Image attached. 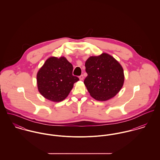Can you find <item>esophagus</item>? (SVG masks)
Masks as SVG:
<instances>
[{"instance_id":"esophagus-1","label":"esophagus","mask_w":160,"mask_h":160,"mask_svg":"<svg viewBox=\"0 0 160 160\" xmlns=\"http://www.w3.org/2000/svg\"><path fill=\"white\" fill-rule=\"evenodd\" d=\"M79 79L81 80V81L84 79V76H83V74H82V75H81V76H79Z\"/></svg>"}]
</instances>
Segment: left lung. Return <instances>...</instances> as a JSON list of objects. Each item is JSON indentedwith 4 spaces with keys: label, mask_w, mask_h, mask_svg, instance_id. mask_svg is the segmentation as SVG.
I'll use <instances>...</instances> for the list:
<instances>
[{
    "label": "left lung",
    "mask_w": 160,
    "mask_h": 160,
    "mask_svg": "<svg viewBox=\"0 0 160 160\" xmlns=\"http://www.w3.org/2000/svg\"><path fill=\"white\" fill-rule=\"evenodd\" d=\"M85 67L88 76L84 83L95 100H109L122 88L124 79L123 69L111 55L103 53L91 57L86 62Z\"/></svg>",
    "instance_id": "1"
}]
</instances>
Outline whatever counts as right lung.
Masks as SVG:
<instances>
[{
    "label": "right lung",
    "mask_w": 160,
    "mask_h": 160,
    "mask_svg": "<svg viewBox=\"0 0 160 160\" xmlns=\"http://www.w3.org/2000/svg\"><path fill=\"white\" fill-rule=\"evenodd\" d=\"M73 67L65 57H50L46 60L37 74L39 92L53 102L63 100L79 81L72 75Z\"/></svg>",
    "instance_id": "obj_1"
}]
</instances>
